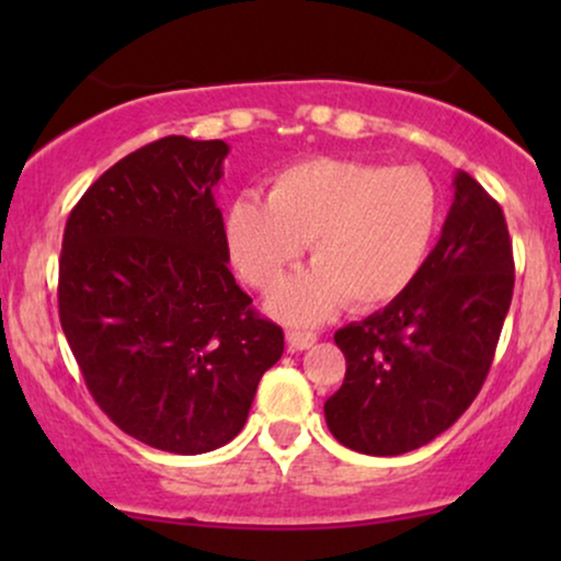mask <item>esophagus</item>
Returning a JSON list of instances; mask_svg holds the SVG:
<instances>
[{
    "instance_id": "obj_1",
    "label": "esophagus",
    "mask_w": 561,
    "mask_h": 561,
    "mask_svg": "<svg viewBox=\"0 0 561 561\" xmlns=\"http://www.w3.org/2000/svg\"><path fill=\"white\" fill-rule=\"evenodd\" d=\"M317 343V332H306V330H287V345L289 351H306Z\"/></svg>"
}]
</instances>
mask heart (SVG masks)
Returning a JSON list of instances; mask_svg holds the SVG:
<instances>
[{"label": "heart", "instance_id": "obj_1", "mask_svg": "<svg viewBox=\"0 0 561 561\" xmlns=\"http://www.w3.org/2000/svg\"><path fill=\"white\" fill-rule=\"evenodd\" d=\"M443 195L420 165L311 158L276 171L268 197L242 192L227 210V244L240 274L268 293L311 242L313 266L285 282L268 308L313 324L347 306H385L430 259Z\"/></svg>", "mask_w": 561, "mask_h": 561}]
</instances>
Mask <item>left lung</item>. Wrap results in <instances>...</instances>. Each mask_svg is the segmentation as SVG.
I'll list each match as a JSON object with an SVG mask.
<instances>
[{
    "instance_id": "1",
    "label": "left lung",
    "mask_w": 561,
    "mask_h": 561,
    "mask_svg": "<svg viewBox=\"0 0 561 561\" xmlns=\"http://www.w3.org/2000/svg\"><path fill=\"white\" fill-rule=\"evenodd\" d=\"M443 234L405 293L334 332L343 388L327 398L330 433L369 456L427 446L472 405L512 306L514 259L501 205L465 171Z\"/></svg>"
}]
</instances>
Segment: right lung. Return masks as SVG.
Returning <instances> with one entry per match:
<instances>
[{
    "label": "right lung",
    "mask_w": 561,
    "mask_h": 561,
    "mask_svg": "<svg viewBox=\"0 0 561 561\" xmlns=\"http://www.w3.org/2000/svg\"><path fill=\"white\" fill-rule=\"evenodd\" d=\"M221 139L163 137L102 173L70 210L57 308L89 392L169 454L227 446L285 332L229 272L214 186Z\"/></svg>",
    "instance_id": "right-lung-1"
}]
</instances>
